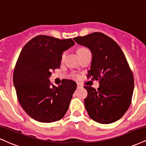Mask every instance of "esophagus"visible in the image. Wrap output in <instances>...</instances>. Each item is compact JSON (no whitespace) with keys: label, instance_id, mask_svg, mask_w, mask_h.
I'll return each mask as SVG.
<instances>
[{"label":"esophagus","instance_id":"obj_1","mask_svg":"<svg viewBox=\"0 0 146 146\" xmlns=\"http://www.w3.org/2000/svg\"><path fill=\"white\" fill-rule=\"evenodd\" d=\"M82 87H83V86H82V85L81 84V83H77V88H82Z\"/></svg>","mask_w":146,"mask_h":146}]
</instances>
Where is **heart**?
Wrapping results in <instances>:
<instances>
[{"mask_svg": "<svg viewBox=\"0 0 146 146\" xmlns=\"http://www.w3.org/2000/svg\"><path fill=\"white\" fill-rule=\"evenodd\" d=\"M88 51H89V50H88V48H86V47H79V48L78 49V50H77V53H78V55H80V54H82L85 53V52H88ZM65 56V53L63 54V55H62V58H61V59L62 60L64 59Z\"/></svg>", "mask_w": 146, "mask_h": 146, "instance_id": "heart-1", "label": "heart"}]
</instances>
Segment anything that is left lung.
Segmentation results:
<instances>
[{"instance_id": "obj_1", "label": "left lung", "mask_w": 146, "mask_h": 146, "mask_svg": "<svg viewBox=\"0 0 146 146\" xmlns=\"http://www.w3.org/2000/svg\"><path fill=\"white\" fill-rule=\"evenodd\" d=\"M88 47L92 54L88 77L99 81L96 90L85 86L88 96L85 107L90 117L103 124L121 119L130 107L134 90V77L123 52L113 39L101 32L74 38Z\"/></svg>"}]
</instances>
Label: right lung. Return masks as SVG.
<instances>
[{
    "label": "right lung",
    "mask_w": 146,
    "mask_h": 146,
    "mask_svg": "<svg viewBox=\"0 0 146 146\" xmlns=\"http://www.w3.org/2000/svg\"><path fill=\"white\" fill-rule=\"evenodd\" d=\"M72 39L39 35L26 43L14 68L13 81L18 100L37 121L52 123L68 111L76 82L65 80L56 87L50 81L52 70L60 68L62 54L74 45Z\"/></svg>",
    "instance_id": "1"
}]
</instances>
